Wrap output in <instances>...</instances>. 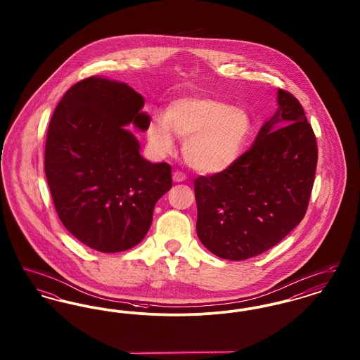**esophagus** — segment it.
I'll list each match as a JSON object with an SVG mask.
<instances>
[{"label": "esophagus", "instance_id": "1", "mask_svg": "<svg viewBox=\"0 0 360 360\" xmlns=\"http://www.w3.org/2000/svg\"><path fill=\"white\" fill-rule=\"evenodd\" d=\"M172 181L176 182V184H179V182L186 181V176H185V174H182V172H175L172 174Z\"/></svg>", "mask_w": 360, "mask_h": 360}]
</instances>
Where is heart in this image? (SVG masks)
I'll return each instance as SVG.
<instances>
[{"mask_svg": "<svg viewBox=\"0 0 360 360\" xmlns=\"http://www.w3.org/2000/svg\"><path fill=\"white\" fill-rule=\"evenodd\" d=\"M252 127L251 116L241 108L207 96H188L150 120L147 140L155 156L163 158L174 153L176 136L185 139L188 165L200 174L214 175L238 162Z\"/></svg>", "mask_w": 360, "mask_h": 360, "instance_id": "obj_1", "label": "heart"}]
</instances>
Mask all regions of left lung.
Here are the masks:
<instances>
[{
  "label": "left lung",
  "mask_w": 360,
  "mask_h": 360,
  "mask_svg": "<svg viewBox=\"0 0 360 360\" xmlns=\"http://www.w3.org/2000/svg\"><path fill=\"white\" fill-rule=\"evenodd\" d=\"M276 103L252 147L231 169L194 182L197 235L216 257L260 255L305 216L317 165L316 137L290 93L279 89Z\"/></svg>",
  "instance_id": "8db88e82"
}]
</instances>
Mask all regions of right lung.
Returning <instances> with one entry per match:
<instances>
[{"label": "right lung", "instance_id": "1", "mask_svg": "<svg viewBox=\"0 0 360 360\" xmlns=\"http://www.w3.org/2000/svg\"><path fill=\"white\" fill-rule=\"evenodd\" d=\"M143 106L131 86L94 75L70 87L50 121L44 170L53 205L70 233L100 252L144 239L172 188V167L144 159L125 128L147 131Z\"/></svg>", "mask_w": 360, "mask_h": 360}]
</instances>
